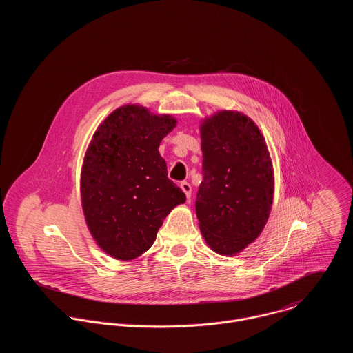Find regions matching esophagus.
Listing matches in <instances>:
<instances>
[{
  "instance_id": "esophagus-1",
  "label": "esophagus",
  "mask_w": 353,
  "mask_h": 353,
  "mask_svg": "<svg viewBox=\"0 0 353 353\" xmlns=\"http://www.w3.org/2000/svg\"><path fill=\"white\" fill-rule=\"evenodd\" d=\"M181 189H182V192L185 193L186 199H188V200H190V196H192V186H190V183H188V182H182V183H181Z\"/></svg>"
}]
</instances>
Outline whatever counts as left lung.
<instances>
[{
	"mask_svg": "<svg viewBox=\"0 0 353 353\" xmlns=\"http://www.w3.org/2000/svg\"><path fill=\"white\" fill-rule=\"evenodd\" d=\"M202 175L196 213L206 245L234 256L268 223L274 172L263 134L242 111L220 110L200 123Z\"/></svg>",
	"mask_w": 353,
	"mask_h": 353,
	"instance_id": "obj_1",
	"label": "left lung"
}]
</instances>
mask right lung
Masks as SVG:
<instances>
[{"instance_id":"add662e5","label":"right lung","mask_w":353,"mask_h":353,"mask_svg":"<svg viewBox=\"0 0 353 353\" xmlns=\"http://www.w3.org/2000/svg\"><path fill=\"white\" fill-rule=\"evenodd\" d=\"M176 122L129 103L101 121L88 144L80 174L84 219L95 243L115 259L147 252L168 213L186 201L159 153Z\"/></svg>"}]
</instances>
